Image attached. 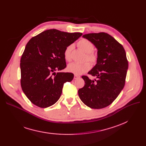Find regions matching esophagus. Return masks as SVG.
I'll use <instances>...</instances> for the list:
<instances>
[{
    "label": "esophagus",
    "mask_w": 146,
    "mask_h": 146,
    "mask_svg": "<svg viewBox=\"0 0 146 146\" xmlns=\"http://www.w3.org/2000/svg\"><path fill=\"white\" fill-rule=\"evenodd\" d=\"M79 78H80V76H79L74 74V79H78Z\"/></svg>",
    "instance_id": "34e87169"
}]
</instances>
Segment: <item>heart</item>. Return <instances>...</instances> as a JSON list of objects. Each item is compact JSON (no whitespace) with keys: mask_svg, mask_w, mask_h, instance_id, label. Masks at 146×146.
I'll return each instance as SVG.
<instances>
[{"mask_svg":"<svg viewBox=\"0 0 146 146\" xmlns=\"http://www.w3.org/2000/svg\"><path fill=\"white\" fill-rule=\"evenodd\" d=\"M78 47L85 53H86V58L92 63H95L97 61V56L95 54L93 51L94 50V44L89 40L82 38L78 42ZM73 48V45L70 44L68 45L64 51V59L69 61L72 59L71 52ZM90 68V64L88 62L83 63H72L68 64L67 67V70L68 72L73 73L74 74L79 75L88 71Z\"/></svg>","mask_w":146,"mask_h":146,"instance_id":"1","label":"heart"}]
</instances>
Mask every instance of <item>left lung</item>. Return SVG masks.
<instances>
[{
    "mask_svg": "<svg viewBox=\"0 0 146 146\" xmlns=\"http://www.w3.org/2000/svg\"><path fill=\"white\" fill-rule=\"evenodd\" d=\"M98 50L96 65L88 74L90 80L82 76L85 86L78 90L81 101L93 109H102L111 104L124 88L128 63L126 52L113 37L105 33L85 34Z\"/></svg>",
    "mask_w": 146,
    "mask_h": 146,
    "instance_id": "1",
    "label": "left lung"
}]
</instances>
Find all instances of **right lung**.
Masks as SVG:
<instances>
[{
    "instance_id": "obj_1",
    "label": "right lung",
    "mask_w": 146,
    "mask_h": 146,
    "mask_svg": "<svg viewBox=\"0 0 146 146\" xmlns=\"http://www.w3.org/2000/svg\"><path fill=\"white\" fill-rule=\"evenodd\" d=\"M82 35L51 29L28 41L21 58V85L33 104L45 108L58 100L63 84L71 82L74 74L55 72L66 67L64 51Z\"/></svg>"
}]
</instances>
